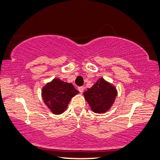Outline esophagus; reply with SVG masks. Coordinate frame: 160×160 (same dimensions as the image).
Wrapping results in <instances>:
<instances>
[{"mask_svg": "<svg viewBox=\"0 0 160 160\" xmlns=\"http://www.w3.org/2000/svg\"><path fill=\"white\" fill-rule=\"evenodd\" d=\"M78 90H79V92H80V93H82V92H83V90H84V87L83 86L78 87Z\"/></svg>", "mask_w": 160, "mask_h": 160, "instance_id": "1", "label": "esophagus"}]
</instances>
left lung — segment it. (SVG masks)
Listing matches in <instances>:
<instances>
[{
    "label": "left lung",
    "mask_w": 160,
    "mask_h": 160,
    "mask_svg": "<svg viewBox=\"0 0 160 160\" xmlns=\"http://www.w3.org/2000/svg\"><path fill=\"white\" fill-rule=\"evenodd\" d=\"M83 95L92 112L101 114L108 112L114 104L117 91L114 86L100 78L92 88H87Z\"/></svg>",
    "instance_id": "1"
}]
</instances>
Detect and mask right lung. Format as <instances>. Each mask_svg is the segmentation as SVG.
Instances as JSON below:
<instances>
[{"mask_svg": "<svg viewBox=\"0 0 160 160\" xmlns=\"http://www.w3.org/2000/svg\"><path fill=\"white\" fill-rule=\"evenodd\" d=\"M79 92L72 83L54 78L42 88L41 95L44 103L54 114H61L68 104Z\"/></svg>", "mask_w": 160, "mask_h": 160, "instance_id": "1", "label": "right lung"}]
</instances>
